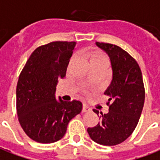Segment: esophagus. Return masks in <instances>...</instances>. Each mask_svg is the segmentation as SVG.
<instances>
[{
	"instance_id": "obj_1",
	"label": "esophagus",
	"mask_w": 160,
	"mask_h": 160,
	"mask_svg": "<svg viewBox=\"0 0 160 160\" xmlns=\"http://www.w3.org/2000/svg\"><path fill=\"white\" fill-rule=\"evenodd\" d=\"M91 111V108L87 106L86 104H83V107H82V112H86Z\"/></svg>"
}]
</instances>
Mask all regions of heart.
Returning <instances> with one entry per match:
<instances>
[{
	"label": "heart",
	"instance_id": "heart-1",
	"mask_svg": "<svg viewBox=\"0 0 160 160\" xmlns=\"http://www.w3.org/2000/svg\"><path fill=\"white\" fill-rule=\"evenodd\" d=\"M90 63L92 64H106L108 65V57L100 51H94L89 54Z\"/></svg>",
	"mask_w": 160,
	"mask_h": 160
}]
</instances>
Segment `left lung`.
Segmentation results:
<instances>
[{"label": "left lung", "mask_w": 160, "mask_h": 160, "mask_svg": "<svg viewBox=\"0 0 160 160\" xmlns=\"http://www.w3.org/2000/svg\"><path fill=\"white\" fill-rule=\"evenodd\" d=\"M110 58L112 80L105 92L109 97V112H100L97 126L88 127L90 138L102 146H116L125 141L137 127L145 102V88L139 66L127 51L118 46L96 42ZM99 115V112L93 109Z\"/></svg>", "instance_id": "1"}]
</instances>
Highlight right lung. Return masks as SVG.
<instances>
[{
    "label": "right lung",
    "mask_w": 160,
    "mask_h": 160,
    "mask_svg": "<svg viewBox=\"0 0 160 160\" xmlns=\"http://www.w3.org/2000/svg\"><path fill=\"white\" fill-rule=\"evenodd\" d=\"M74 41H53L33 51L21 72L16 88V110L25 133L39 143L60 140L69 121L82 110L79 100L55 99L58 80L64 78Z\"/></svg>",
    "instance_id": "1"
}]
</instances>
